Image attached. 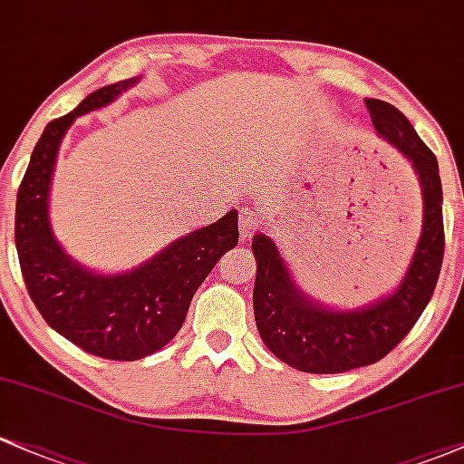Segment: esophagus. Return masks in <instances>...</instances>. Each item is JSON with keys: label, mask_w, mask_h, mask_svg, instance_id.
I'll use <instances>...</instances> for the list:
<instances>
[{"label": "esophagus", "mask_w": 464, "mask_h": 464, "mask_svg": "<svg viewBox=\"0 0 464 464\" xmlns=\"http://www.w3.org/2000/svg\"><path fill=\"white\" fill-rule=\"evenodd\" d=\"M262 211H259V207L256 205H246L242 207L240 211V237L242 240H248V237L256 236V231L259 227H262Z\"/></svg>", "instance_id": "34e87169"}]
</instances>
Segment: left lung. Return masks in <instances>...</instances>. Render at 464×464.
I'll return each mask as SVG.
<instances>
[{"instance_id": "1", "label": "left lung", "mask_w": 464, "mask_h": 464, "mask_svg": "<svg viewBox=\"0 0 464 464\" xmlns=\"http://www.w3.org/2000/svg\"><path fill=\"white\" fill-rule=\"evenodd\" d=\"M376 134L414 165L422 191V233L403 282L365 308L325 310L293 284L271 237H253L257 259L253 313L266 348L290 368L310 374H339L372 365L403 341L430 304L439 282L445 227L439 160L394 105L365 99Z\"/></svg>"}]
</instances>
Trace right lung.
<instances>
[{
	"mask_svg": "<svg viewBox=\"0 0 464 464\" xmlns=\"http://www.w3.org/2000/svg\"><path fill=\"white\" fill-rule=\"evenodd\" d=\"M136 79L92 92L50 121L17 191L14 244L30 299L45 324L85 353L111 361L154 354L180 330L198 286L237 244V211L180 237L150 262L121 275H94L63 253L50 231L48 191L61 139L76 116L111 103Z\"/></svg>",
	"mask_w": 464,
	"mask_h": 464,
	"instance_id": "obj_1",
	"label": "right lung"
}]
</instances>
